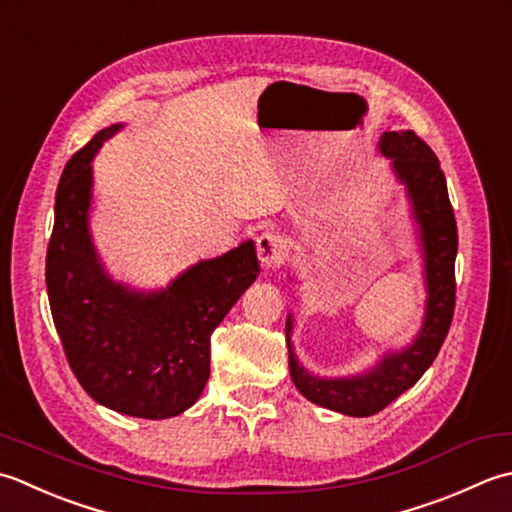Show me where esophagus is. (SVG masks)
<instances>
[{"instance_id":"1","label":"esophagus","mask_w":512,"mask_h":512,"mask_svg":"<svg viewBox=\"0 0 512 512\" xmlns=\"http://www.w3.org/2000/svg\"><path fill=\"white\" fill-rule=\"evenodd\" d=\"M256 254L263 267H276L285 256L283 238L276 232H263L256 238Z\"/></svg>"}]
</instances>
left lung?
Returning a JSON list of instances; mask_svg holds the SVG:
<instances>
[{
	"label": "left lung",
	"instance_id": "1",
	"mask_svg": "<svg viewBox=\"0 0 512 512\" xmlns=\"http://www.w3.org/2000/svg\"><path fill=\"white\" fill-rule=\"evenodd\" d=\"M380 150L393 159V170L409 187L415 216L422 225L429 302H426V318L420 338L406 351L384 358L380 367L369 375H358L351 380H320L298 367L289 344V318L285 327L289 373L296 389L314 404L353 417L380 413L384 406L400 398L422 378L440 353L455 314L457 223L440 161L413 130L384 132Z\"/></svg>",
	"mask_w": 512,
	"mask_h": 512
}]
</instances>
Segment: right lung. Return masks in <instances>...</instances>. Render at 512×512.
Listing matches in <instances>:
<instances>
[{"instance_id":"1","label":"right lung","mask_w":512,"mask_h":512,"mask_svg":"<svg viewBox=\"0 0 512 512\" xmlns=\"http://www.w3.org/2000/svg\"><path fill=\"white\" fill-rule=\"evenodd\" d=\"M119 125L72 154L55 196L46 252L52 320L72 373L92 400L163 420L198 400L210 378V336L258 276L252 243L203 260L161 294H130L103 274L88 236L90 161Z\"/></svg>"}]
</instances>
